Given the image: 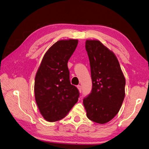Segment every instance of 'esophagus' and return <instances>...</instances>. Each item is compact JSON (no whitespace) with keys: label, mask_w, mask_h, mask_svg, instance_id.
<instances>
[{"label":"esophagus","mask_w":149,"mask_h":149,"mask_svg":"<svg viewBox=\"0 0 149 149\" xmlns=\"http://www.w3.org/2000/svg\"><path fill=\"white\" fill-rule=\"evenodd\" d=\"M77 88H78V90H79V92L80 93H81V85H77Z\"/></svg>","instance_id":"34e87169"}]
</instances>
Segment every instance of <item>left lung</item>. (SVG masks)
<instances>
[{
    "instance_id": "8db88e82",
    "label": "left lung",
    "mask_w": 149,
    "mask_h": 149,
    "mask_svg": "<svg viewBox=\"0 0 149 149\" xmlns=\"http://www.w3.org/2000/svg\"><path fill=\"white\" fill-rule=\"evenodd\" d=\"M92 92L83 100L87 116L99 124L109 122L118 113L125 97L126 80L116 56L98 40H88Z\"/></svg>"
}]
</instances>
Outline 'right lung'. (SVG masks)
<instances>
[{"instance_id":"add662e5","label":"right lung","mask_w":149,"mask_h":149,"mask_svg":"<svg viewBox=\"0 0 149 149\" xmlns=\"http://www.w3.org/2000/svg\"><path fill=\"white\" fill-rule=\"evenodd\" d=\"M78 40H59L46 51L35 80V97L42 117L49 122L64 118L77 102L79 92L71 85L68 62Z\"/></svg>"}]
</instances>
